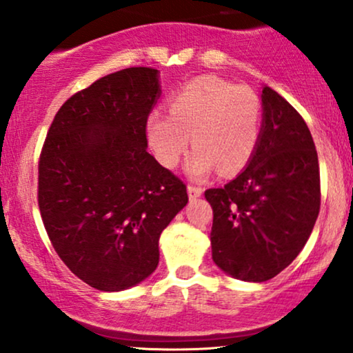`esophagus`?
I'll return each instance as SVG.
<instances>
[{
	"mask_svg": "<svg viewBox=\"0 0 353 353\" xmlns=\"http://www.w3.org/2000/svg\"><path fill=\"white\" fill-rule=\"evenodd\" d=\"M188 192H189V199H197V197L202 196V188H199V185L189 184Z\"/></svg>",
	"mask_w": 353,
	"mask_h": 353,
	"instance_id": "1",
	"label": "esophagus"
}]
</instances>
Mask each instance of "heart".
Masks as SVG:
<instances>
[{
  "instance_id": "b5f03b06",
  "label": "heart",
  "mask_w": 353,
  "mask_h": 353,
  "mask_svg": "<svg viewBox=\"0 0 353 353\" xmlns=\"http://www.w3.org/2000/svg\"><path fill=\"white\" fill-rule=\"evenodd\" d=\"M145 134L157 161L174 168L188 151L190 176L212 169L222 176L241 172L252 159L262 136V101L252 88L217 76H201L184 84L169 101V114L152 111Z\"/></svg>"
}]
</instances>
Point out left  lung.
<instances>
[{"label":"left lung","mask_w":353,"mask_h":353,"mask_svg":"<svg viewBox=\"0 0 353 353\" xmlns=\"http://www.w3.org/2000/svg\"><path fill=\"white\" fill-rule=\"evenodd\" d=\"M262 104V136L249 165L224 188L205 190L214 262L249 282L269 281L290 265L320 210L319 157L305 121L267 86Z\"/></svg>","instance_id":"obj_1"}]
</instances>
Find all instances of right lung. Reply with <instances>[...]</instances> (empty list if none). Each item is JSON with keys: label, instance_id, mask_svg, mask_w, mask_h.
<instances>
[{"label": "right lung", "instance_id": "right-lung-1", "mask_svg": "<svg viewBox=\"0 0 353 353\" xmlns=\"http://www.w3.org/2000/svg\"><path fill=\"white\" fill-rule=\"evenodd\" d=\"M154 68H125L72 94L38 163V205L56 254L104 292L129 289L159 264V237L188 204L179 177L148 152L159 96Z\"/></svg>", "mask_w": 353, "mask_h": 353}]
</instances>
